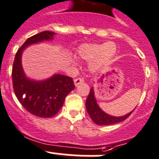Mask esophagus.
Masks as SVG:
<instances>
[{"mask_svg": "<svg viewBox=\"0 0 159 159\" xmlns=\"http://www.w3.org/2000/svg\"><path fill=\"white\" fill-rule=\"evenodd\" d=\"M84 79L80 78H80H76L74 80V84H75V86H78L79 84H82V83H84Z\"/></svg>", "mask_w": 159, "mask_h": 159, "instance_id": "1", "label": "esophagus"}]
</instances>
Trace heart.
Segmentation results:
<instances>
[{
	"label": "heart",
	"mask_w": 159,
	"mask_h": 159,
	"mask_svg": "<svg viewBox=\"0 0 159 159\" xmlns=\"http://www.w3.org/2000/svg\"><path fill=\"white\" fill-rule=\"evenodd\" d=\"M116 46L113 43H84L77 48L80 58L90 62V70L97 72L110 63L116 56ZM75 62V60L73 59Z\"/></svg>",
	"instance_id": "1"
}]
</instances>
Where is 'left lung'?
I'll list each match as a JSON object with an SVG mask.
<instances>
[{"mask_svg":"<svg viewBox=\"0 0 159 159\" xmlns=\"http://www.w3.org/2000/svg\"><path fill=\"white\" fill-rule=\"evenodd\" d=\"M86 108L93 121L98 125H110L123 121L132 114L134 110L121 116H113L107 114L103 110H102V109L98 105L93 87H91L90 90L88 97L86 100Z\"/></svg>","mask_w":159,"mask_h":159,"instance_id":"1","label":"left lung"}]
</instances>
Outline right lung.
Instances as JSON below:
<instances>
[{"mask_svg": "<svg viewBox=\"0 0 159 159\" xmlns=\"http://www.w3.org/2000/svg\"><path fill=\"white\" fill-rule=\"evenodd\" d=\"M54 34V32L45 30L27 39L17 51L11 72L13 89L20 104L30 113L43 118L52 117L61 110L65 97L75 88L73 80L61 74H54L45 80H30L23 72L21 57L27 46L52 40Z\"/></svg>", "mask_w": 159, "mask_h": 159, "instance_id": "1", "label": "right lung"}]
</instances>
